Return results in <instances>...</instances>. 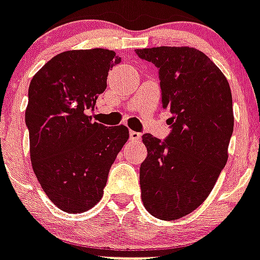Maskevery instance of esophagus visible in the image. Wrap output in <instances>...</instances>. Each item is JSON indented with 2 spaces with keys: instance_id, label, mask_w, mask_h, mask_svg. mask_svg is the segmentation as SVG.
<instances>
[{
  "instance_id": "1",
  "label": "esophagus",
  "mask_w": 260,
  "mask_h": 260,
  "mask_svg": "<svg viewBox=\"0 0 260 260\" xmlns=\"http://www.w3.org/2000/svg\"><path fill=\"white\" fill-rule=\"evenodd\" d=\"M129 139L132 141H139L141 139V134L135 132V131H129Z\"/></svg>"
}]
</instances>
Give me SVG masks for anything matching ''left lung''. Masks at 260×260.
Here are the masks:
<instances>
[{
    "instance_id": "obj_1",
    "label": "left lung",
    "mask_w": 260,
    "mask_h": 260,
    "mask_svg": "<svg viewBox=\"0 0 260 260\" xmlns=\"http://www.w3.org/2000/svg\"><path fill=\"white\" fill-rule=\"evenodd\" d=\"M159 68L163 107L172 115L166 141L143 135L148 155L140 167L141 200L161 220L191 214L208 198L229 160L233 96L220 69L189 46L136 49Z\"/></svg>"
}]
</instances>
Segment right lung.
Here are the masks:
<instances>
[{"mask_svg": "<svg viewBox=\"0 0 260 260\" xmlns=\"http://www.w3.org/2000/svg\"><path fill=\"white\" fill-rule=\"evenodd\" d=\"M120 61L103 48L67 50L50 58L29 85L25 121L31 167L50 202L69 214L100 202L111 166L129 139L123 124L104 126L86 113Z\"/></svg>", "mask_w": 260, "mask_h": 260, "instance_id": "add662e5", "label": "right lung"}]
</instances>
